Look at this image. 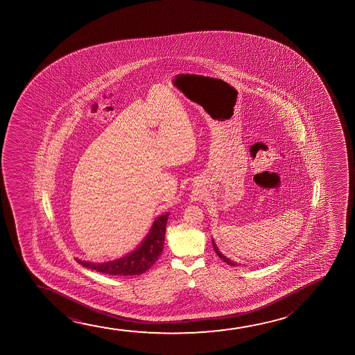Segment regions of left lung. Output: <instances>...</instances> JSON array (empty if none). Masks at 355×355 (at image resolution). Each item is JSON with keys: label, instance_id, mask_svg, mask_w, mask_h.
<instances>
[{"label": "left lung", "instance_id": "8db88e82", "mask_svg": "<svg viewBox=\"0 0 355 355\" xmlns=\"http://www.w3.org/2000/svg\"><path fill=\"white\" fill-rule=\"evenodd\" d=\"M212 245H214V251H216V253H217V256H218V257L220 258V259H223L224 262L228 263L229 266H233V267L234 266H238V264H236V263H234L233 261H232V259H229V258L225 257L224 254H222V252L219 251L218 248L216 246V243H214V240H212Z\"/></svg>", "mask_w": 355, "mask_h": 355}]
</instances>
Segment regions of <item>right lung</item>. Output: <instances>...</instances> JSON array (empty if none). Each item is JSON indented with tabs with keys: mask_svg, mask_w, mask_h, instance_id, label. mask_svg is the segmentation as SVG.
<instances>
[{
	"mask_svg": "<svg viewBox=\"0 0 355 355\" xmlns=\"http://www.w3.org/2000/svg\"><path fill=\"white\" fill-rule=\"evenodd\" d=\"M170 214H161L154 220L150 232L138 248L125 257L112 262L91 263L76 259L83 267L107 275H139L146 272L159 259L165 243L166 224Z\"/></svg>",
	"mask_w": 355,
	"mask_h": 355,
	"instance_id": "1",
	"label": "right lung"
}]
</instances>
